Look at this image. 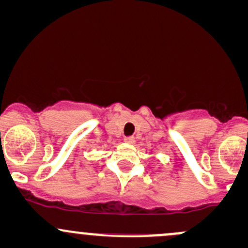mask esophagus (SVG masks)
<instances>
[{"label":"esophagus","mask_w":248,"mask_h":248,"mask_svg":"<svg viewBox=\"0 0 248 248\" xmlns=\"http://www.w3.org/2000/svg\"><path fill=\"white\" fill-rule=\"evenodd\" d=\"M124 141H126L127 143H130V145H133V143H135V138L134 137H127L124 139Z\"/></svg>","instance_id":"1"}]
</instances>
